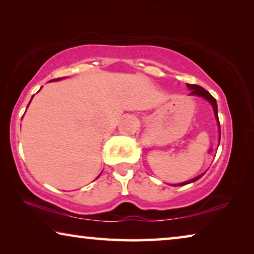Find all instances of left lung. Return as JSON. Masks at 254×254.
<instances>
[{
	"label": "left lung",
	"instance_id": "1",
	"mask_svg": "<svg viewBox=\"0 0 254 254\" xmlns=\"http://www.w3.org/2000/svg\"><path fill=\"white\" fill-rule=\"evenodd\" d=\"M187 87L189 88V91H190V93H189V95L203 97V98H205V100L209 103L210 105H212L213 111H214L215 119H216L217 126H218V133H220V139H218V144H220V140H221V126H220V120H218V114H217L218 111H217V103H216V100H215V98H214L212 95H210V94H209L207 91H206V89H204L203 87H201V86L194 85V84H187ZM204 174H205V173H204ZM204 174L197 176V177L192 178V179H190V180H188V182H185V183H182V184H175V185H171V186H184V185L194 183V182H196V180H198L199 178L203 177Z\"/></svg>",
	"mask_w": 254,
	"mask_h": 254
}]
</instances>
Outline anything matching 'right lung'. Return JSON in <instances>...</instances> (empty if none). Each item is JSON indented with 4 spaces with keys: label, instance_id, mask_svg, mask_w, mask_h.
Masks as SVG:
<instances>
[{
    "label": "right lung",
    "instance_id": "obj_1",
    "mask_svg": "<svg viewBox=\"0 0 254 254\" xmlns=\"http://www.w3.org/2000/svg\"><path fill=\"white\" fill-rule=\"evenodd\" d=\"M63 78H64V77H63ZM63 78H57V79H51L50 81H58V80H62ZM41 89V88H40ZM32 98H33V96H32ZM32 98H31V100H32ZM30 102H31V101H30ZM30 102H29V104H30ZM29 104H28V106H29ZM28 106H27V109H28ZM98 177H100V176H98ZM97 177V178H98Z\"/></svg>",
    "mask_w": 254,
    "mask_h": 254
}]
</instances>
